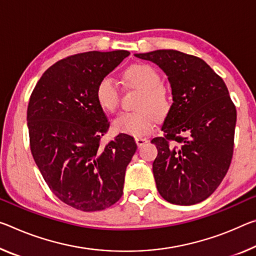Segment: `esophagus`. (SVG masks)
<instances>
[{"instance_id": "obj_1", "label": "esophagus", "mask_w": 256, "mask_h": 256, "mask_svg": "<svg viewBox=\"0 0 256 256\" xmlns=\"http://www.w3.org/2000/svg\"><path fill=\"white\" fill-rule=\"evenodd\" d=\"M136 142L138 144V147H141V146L148 142V139H146V138H136Z\"/></svg>"}]
</instances>
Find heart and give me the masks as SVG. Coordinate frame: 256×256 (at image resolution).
<instances>
[{
	"instance_id": "b5f03b06",
	"label": "heart",
	"mask_w": 256,
	"mask_h": 256,
	"mask_svg": "<svg viewBox=\"0 0 256 256\" xmlns=\"http://www.w3.org/2000/svg\"><path fill=\"white\" fill-rule=\"evenodd\" d=\"M130 88L141 91L136 102L138 112H124L114 120V128L124 134L141 138L148 136L156 126L158 117H164L171 109V94L162 84V77L155 68L146 64H136L124 72ZM120 86L110 76L101 78L96 88L99 106L114 112L120 104Z\"/></svg>"
}]
</instances>
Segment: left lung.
<instances>
[{
    "label": "left lung",
    "instance_id": "left-lung-1",
    "mask_svg": "<svg viewBox=\"0 0 256 256\" xmlns=\"http://www.w3.org/2000/svg\"><path fill=\"white\" fill-rule=\"evenodd\" d=\"M136 56L155 62L168 75L173 104L152 163L157 190L176 205L205 200L220 186L234 154L236 107L226 83L204 60L176 50Z\"/></svg>",
    "mask_w": 256,
    "mask_h": 256
}]
</instances>
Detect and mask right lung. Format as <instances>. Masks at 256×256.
Segmentation results:
<instances>
[{
	"instance_id": "right-lung-1",
	"label": "right lung",
	"mask_w": 256,
	"mask_h": 256,
	"mask_svg": "<svg viewBox=\"0 0 256 256\" xmlns=\"http://www.w3.org/2000/svg\"><path fill=\"white\" fill-rule=\"evenodd\" d=\"M128 51H90L59 60L35 85L27 108L30 152L48 188L83 212L102 210L123 194L126 166L136 150L120 133L101 144L109 122L96 88Z\"/></svg>"
}]
</instances>
